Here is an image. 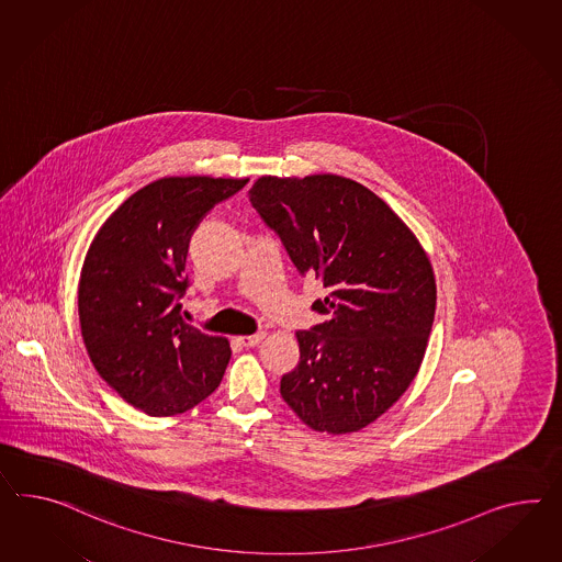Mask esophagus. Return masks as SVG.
<instances>
[{"instance_id": "34e87169", "label": "esophagus", "mask_w": 562, "mask_h": 562, "mask_svg": "<svg viewBox=\"0 0 562 562\" xmlns=\"http://www.w3.org/2000/svg\"><path fill=\"white\" fill-rule=\"evenodd\" d=\"M262 338H265V334L257 331V334H250V336H238V342L246 346V348H252V346L259 345Z\"/></svg>"}]
</instances>
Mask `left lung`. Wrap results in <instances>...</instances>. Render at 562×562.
<instances>
[{"mask_svg":"<svg viewBox=\"0 0 562 562\" xmlns=\"http://www.w3.org/2000/svg\"><path fill=\"white\" fill-rule=\"evenodd\" d=\"M250 203L297 273L316 274L326 322L300 330L281 397L317 432H357L414 381L432 331L436 281L416 236L371 189L338 175L260 177Z\"/></svg>","mask_w":562,"mask_h":562,"instance_id":"8db88e82","label":"left lung"}]
</instances>
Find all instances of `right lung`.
<instances>
[{"label": "right lung", "mask_w": 562, "mask_h": 562, "mask_svg": "<svg viewBox=\"0 0 562 562\" xmlns=\"http://www.w3.org/2000/svg\"><path fill=\"white\" fill-rule=\"evenodd\" d=\"M248 179L165 177L105 220L87 250L79 322L101 379L148 416L183 414L216 391L231 345L181 317L189 240Z\"/></svg>", "instance_id": "1"}]
</instances>
